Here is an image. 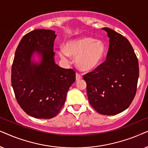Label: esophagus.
I'll return each instance as SVG.
<instances>
[{
    "label": "esophagus",
    "mask_w": 148,
    "mask_h": 148,
    "mask_svg": "<svg viewBox=\"0 0 148 148\" xmlns=\"http://www.w3.org/2000/svg\"><path fill=\"white\" fill-rule=\"evenodd\" d=\"M82 78V76H81V75H80L79 74H78V73H77V74H76V80H77V81H78V80H81Z\"/></svg>",
    "instance_id": "1"
}]
</instances>
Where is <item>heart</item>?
<instances>
[{"label":"heart","mask_w":148,"mask_h":148,"mask_svg":"<svg viewBox=\"0 0 148 148\" xmlns=\"http://www.w3.org/2000/svg\"><path fill=\"white\" fill-rule=\"evenodd\" d=\"M107 48L103 41L90 37L72 39L65 43L64 48L58 51V55L64 60L75 58L77 68L82 72H91L101 64Z\"/></svg>","instance_id":"1"}]
</instances>
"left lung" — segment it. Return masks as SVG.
Here are the masks:
<instances>
[{
	"instance_id": "obj_1",
	"label": "left lung",
	"mask_w": 148,
	"mask_h": 148,
	"mask_svg": "<svg viewBox=\"0 0 148 148\" xmlns=\"http://www.w3.org/2000/svg\"><path fill=\"white\" fill-rule=\"evenodd\" d=\"M102 29L110 38L106 60L84 76L89 103L98 113L116 115L127 109L137 90L139 64L131 43L108 27Z\"/></svg>"
}]
</instances>
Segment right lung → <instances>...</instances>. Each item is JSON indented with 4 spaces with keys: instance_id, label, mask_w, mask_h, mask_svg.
Returning a JSON list of instances; mask_svg holds the SVG:
<instances>
[{
    "instance_id": "right-lung-1",
    "label": "right lung",
    "mask_w": 148,
    "mask_h": 148,
    "mask_svg": "<svg viewBox=\"0 0 148 148\" xmlns=\"http://www.w3.org/2000/svg\"><path fill=\"white\" fill-rule=\"evenodd\" d=\"M56 36L53 30L34 29L21 38L15 53L11 84L15 98L23 111L36 119L56 116L76 80L72 69L62 68L55 62Z\"/></svg>"
}]
</instances>
